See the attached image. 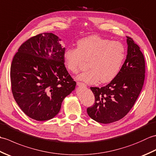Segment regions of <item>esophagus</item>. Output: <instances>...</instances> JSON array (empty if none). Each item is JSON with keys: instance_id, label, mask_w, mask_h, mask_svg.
<instances>
[{"instance_id": "esophagus-1", "label": "esophagus", "mask_w": 156, "mask_h": 156, "mask_svg": "<svg viewBox=\"0 0 156 156\" xmlns=\"http://www.w3.org/2000/svg\"><path fill=\"white\" fill-rule=\"evenodd\" d=\"M77 85L78 86V87H87V85H86L84 83H82V82H77Z\"/></svg>"}]
</instances>
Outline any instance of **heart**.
Wrapping results in <instances>:
<instances>
[{"label":"heart","instance_id":"1","mask_svg":"<svg viewBox=\"0 0 156 156\" xmlns=\"http://www.w3.org/2000/svg\"><path fill=\"white\" fill-rule=\"evenodd\" d=\"M125 55L122 43L94 35L80 39L77 48L66 49L64 60L66 68L73 73L78 72L88 61L90 69L79 75V80L88 83L100 80L102 83H107L117 76Z\"/></svg>","mask_w":156,"mask_h":156}]
</instances>
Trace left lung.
<instances>
[{"label": "left lung", "mask_w": 156, "mask_h": 156, "mask_svg": "<svg viewBox=\"0 0 156 156\" xmlns=\"http://www.w3.org/2000/svg\"><path fill=\"white\" fill-rule=\"evenodd\" d=\"M127 55L117 76L105 87H90L95 102L87 108L93 120L107 124L123 118L131 108L143 88L145 64L140 48L127 37Z\"/></svg>", "instance_id": "left-lung-1"}]
</instances>
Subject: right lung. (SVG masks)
<instances>
[{
    "instance_id": "add662e5",
    "label": "right lung",
    "mask_w": 156,
    "mask_h": 156,
    "mask_svg": "<svg viewBox=\"0 0 156 156\" xmlns=\"http://www.w3.org/2000/svg\"><path fill=\"white\" fill-rule=\"evenodd\" d=\"M60 41L52 33L38 34L23 43L12 59V95L24 113L36 121L54 118L76 87L65 67Z\"/></svg>"
}]
</instances>
